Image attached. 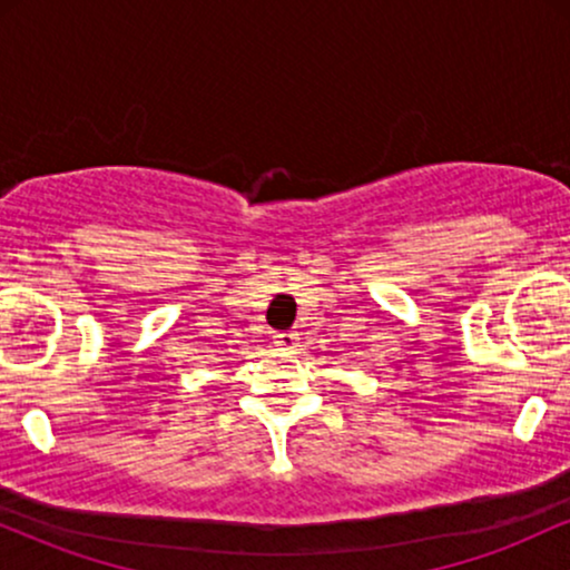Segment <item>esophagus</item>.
Segmentation results:
<instances>
[{"label":"esophagus","instance_id":"obj_1","mask_svg":"<svg viewBox=\"0 0 570 570\" xmlns=\"http://www.w3.org/2000/svg\"><path fill=\"white\" fill-rule=\"evenodd\" d=\"M273 345H276L278 351H294L297 335H294V332H276V335H273Z\"/></svg>","mask_w":570,"mask_h":570}]
</instances>
